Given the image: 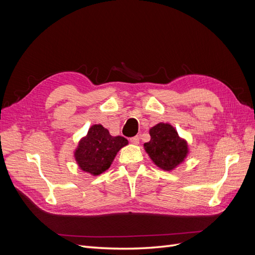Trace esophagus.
<instances>
[{"instance_id":"esophagus-1","label":"esophagus","mask_w":255,"mask_h":255,"mask_svg":"<svg viewBox=\"0 0 255 255\" xmlns=\"http://www.w3.org/2000/svg\"><path fill=\"white\" fill-rule=\"evenodd\" d=\"M129 141L134 144H138L139 143V136H134L132 138H129Z\"/></svg>"}]
</instances>
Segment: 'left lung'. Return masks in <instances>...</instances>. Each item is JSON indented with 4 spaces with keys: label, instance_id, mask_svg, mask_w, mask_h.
<instances>
[{
    "label": "left lung",
    "instance_id": "1",
    "mask_svg": "<svg viewBox=\"0 0 255 255\" xmlns=\"http://www.w3.org/2000/svg\"><path fill=\"white\" fill-rule=\"evenodd\" d=\"M150 136V141L143 144L144 150L153 163L163 170H172L187 156V142L168 123H158L153 127Z\"/></svg>",
    "mask_w": 255,
    "mask_h": 255
}]
</instances>
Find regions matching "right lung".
I'll return each instance as SVG.
<instances>
[{
	"label": "right lung",
	"instance_id": "1",
	"mask_svg": "<svg viewBox=\"0 0 255 255\" xmlns=\"http://www.w3.org/2000/svg\"><path fill=\"white\" fill-rule=\"evenodd\" d=\"M127 144L125 137L111 136L101 125H95L80 141L74 156L82 170L99 175L111 167L116 154Z\"/></svg>",
	"mask_w": 255,
	"mask_h": 255
}]
</instances>
